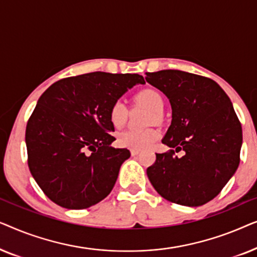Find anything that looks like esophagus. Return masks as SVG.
Segmentation results:
<instances>
[{"label": "esophagus", "mask_w": 257, "mask_h": 257, "mask_svg": "<svg viewBox=\"0 0 257 257\" xmlns=\"http://www.w3.org/2000/svg\"><path fill=\"white\" fill-rule=\"evenodd\" d=\"M140 153V150H131V154L133 157L135 156H138V154Z\"/></svg>", "instance_id": "esophagus-1"}]
</instances>
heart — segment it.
I'll return each mask as SVG.
<instances>
[{"instance_id":"heart-1","label":"heart","mask_w":257,"mask_h":257,"mask_svg":"<svg viewBox=\"0 0 257 257\" xmlns=\"http://www.w3.org/2000/svg\"><path fill=\"white\" fill-rule=\"evenodd\" d=\"M139 104L149 108L154 114H160L164 110V100L156 90L146 89L140 91L136 97ZM108 118L113 127L120 128L127 119V108L121 100H115L108 112ZM160 133L157 130H135L128 128L118 135L117 142L120 146L132 150H143L150 147L159 139Z\"/></svg>"}]
</instances>
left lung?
Wrapping results in <instances>:
<instances>
[{
  "label": "left lung",
  "mask_w": 257,
  "mask_h": 257,
  "mask_svg": "<svg viewBox=\"0 0 257 257\" xmlns=\"http://www.w3.org/2000/svg\"><path fill=\"white\" fill-rule=\"evenodd\" d=\"M146 82L168 98L172 122L146 173L168 201L198 207L213 200L240 164L242 127L233 104L213 79L180 70L146 72ZM182 150L178 157L175 152Z\"/></svg>",
  "instance_id": "8db88e82"
}]
</instances>
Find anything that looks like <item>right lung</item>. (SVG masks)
<instances>
[{"instance_id": "obj_1", "label": "right lung", "mask_w": 257, "mask_h": 257, "mask_svg": "<svg viewBox=\"0 0 257 257\" xmlns=\"http://www.w3.org/2000/svg\"><path fill=\"white\" fill-rule=\"evenodd\" d=\"M136 84L143 76L97 71L58 80L40 97L26 130L28 165L51 201L84 209L110 194L131 153L111 146L108 112Z\"/></svg>"}]
</instances>
